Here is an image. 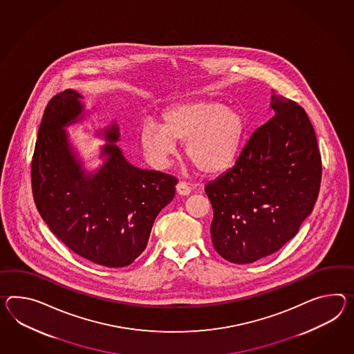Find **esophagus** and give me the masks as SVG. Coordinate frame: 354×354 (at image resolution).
Wrapping results in <instances>:
<instances>
[{
	"label": "esophagus",
	"instance_id": "obj_1",
	"mask_svg": "<svg viewBox=\"0 0 354 354\" xmlns=\"http://www.w3.org/2000/svg\"><path fill=\"white\" fill-rule=\"evenodd\" d=\"M176 192H178V194H180V196H188V194H190V192H192V188H190L187 183L179 181V183L176 184Z\"/></svg>",
	"mask_w": 354,
	"mask_h": 354
}]
</instances>
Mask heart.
<instances>
[{"instance_id":"b5f03b06","label":"heart","mask_w":354,"mask_h":354,"mask_svg":"<svg viewBox=\"0 0 354 354\" xmlns=\"http://www.w3.org/2000/svg\"><path fill=\"white\" fill-rule=\"evenodd\" d=\"M245 130L241 113L218 101H196L169 109L162 125L147 120L139 142L148 161L165 167L176 153V143H185L187 158L205 175L227 170L238 153Z\"/></svg>"}]
</instances>
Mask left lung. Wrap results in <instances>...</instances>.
I'll return each mask as SVG.
<instances>
[{
  "label": "left lung",
  "mask_w": 354,
  "mask_h": 354,
  "mask_svg": "<svg viewBox=\"0 0 354 354\" xmlns=\"http://www.w3.org/2000/svg\"><path fill=\"white\" fill-rule=\"evenodd\" d=\"M270 106L275 116L254 130L233 167L205 187L214 248L233 263L280 250L319 197L321 156L307 113L274 92Z\"/></svg>",
  "instance_id": "left-lung-1"
}]
</instances>
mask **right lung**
<instances>
[{
    "instance_id": "1",
    "label": "right lung",
    "mask_w": 354,
    "mask_h": 354,
    "mask_svg": "<svg viewBox=\"0 0 354 354\" xmlns=\"http://www.w3.org/2000/svg\"><path fill=\"white\" fill-rule=\"evenodd\" d=\"M83 95L66 89L51 98L38 130L32 190L44 223L68 248L106 268H124L146 250L160 211L173 201L176 178L130 164L113 120L97 137L101 164L89 171L66 128L84 120Z\"/></svg>"
}]
</instances>
